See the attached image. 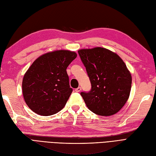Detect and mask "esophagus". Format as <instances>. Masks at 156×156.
<instances>
[{
    "label": "esophagus",
    "mask_w": 156,
    "mask_h": 156,
    "mask_svg": "<svg viewBox=\"0 0 156 156\" xmlns=\"http://www.w3.org/2000/svg\"><path fill=\"white\" fill-rule=\"evenodd\" d=\"M81 90V87H77V89H75V91L76 92H80Z\"/></svg>",
    "instance_id": "obj_1"
}]
</instances>
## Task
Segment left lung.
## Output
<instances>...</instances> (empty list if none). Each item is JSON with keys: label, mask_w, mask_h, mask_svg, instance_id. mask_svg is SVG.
I'll list each match as a JSON object with an SVG mask.
<instances>
[{"label": "left lung", "mask_w": 156, "mask_h": 156, "mask_svg": "<svg viewBox=\"0 0 156 156\" xmlns=\"http://www.w3.org/2000/svg\"><path fill=\"white\" fill-rule=\"evenodd\" d=\"M91 84L81 95L90 111L102 116L117 113L130 94L131 75L123 61L102 47L78 51Z\"/></svg>", "instance_id": "1"}]
</instances>
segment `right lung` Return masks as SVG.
I'll list each match as a JSON object with an SVG mask.
<instances>
[{
    "label": "right lung",
    "mask_w": 156,
    "mask_h": 156,
    "mask_svg": "<svg viewBox=\"0 0 156 156\" xmlns=\"http://www.w3.org/2000/svg\"><path fill=\"white\" fill-rule=\"evenodd\" d=\"M77 57L67 50L49 52L33 62L23 79V94L29 108L39 115L58 113L73 91L66 69Z\"/></svg>",
    "instance_id": "right-lung-1"
}]
</instances>
